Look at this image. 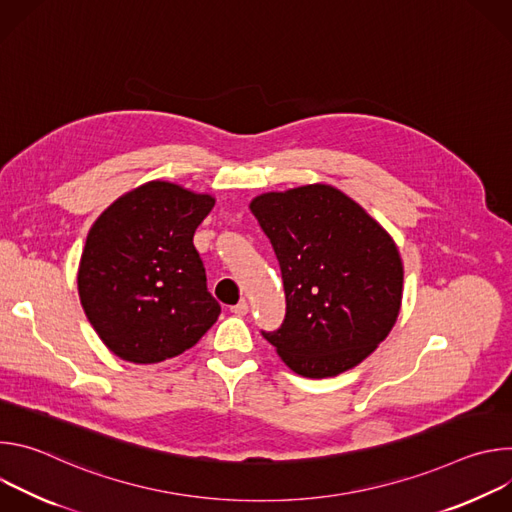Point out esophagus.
Instances as JSON below:
<instances>
[{"label":"esophagus","mask_w":512,"mask_h":512,"mask_svg":"<svg viewBox=\"0 0 512 512\" xmlns=\"http://www.w3.org/2000/svg\"><path fill=\"white\" fill-rule=\"evenodd\" d=\"M231 312H233L235 316H245V314L249 312V304H247L245 300H241L239 304H235V306L231 308Z\"/></svg>","instance_id":"34e87169"}]
</instances>
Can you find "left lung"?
Wrapping results in <instances>:
<instances>
[{"label": "left lung", "instance_id": "left-lung-1", "mask_svg": "<svg viewBox=\"0 0 512 512\" xmlns=\"http://www.w3.org/2000/svg\"><path fill=\"white\" fill-rule=\"evenodd\" d=\"M251 212L279 261L285 318L261 330L287 367L310 379L336 377L391 332L403 265L387 231L352 198L326 184L267 192Z\"/></svg>", "mask_w": 512, "mask_h": 512}]
</instances>
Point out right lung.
I'll return each instance as SVG.
<instances>
[{"label": "right lung", "instance_id": "right-lung-1", "mask_svg": "<svg viewBox=\"0 0 512 512\" xmlns=\"http://www.w3.org/2000/svg\"><path fill=\"white\" fill-rule=\"evenodd\" d=\"M212 206L208 194L154 180L115 200L91 227L79 296L91 326L119 358H174L221 314L192 241Z\"/></svg>", "mask_w": 512, "mask_h": 512}]
</instances>
